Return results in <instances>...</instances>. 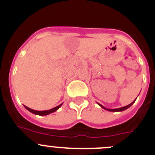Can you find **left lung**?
Segmentation results:
<instances>
[{"instance_id":"1","label":"left lung","mask_w":155,"mask_h":155,"mask_svg":"<svg viewBox=\"0 0 155 155\" xmlns=\"http://www.w3.org/2000/svg\"><path fill=\"white\" fill-rule=\"evenodd\" d=\"M137 98H136V100H137ZM136 100H135V101H133V102L131 103L130 104H129V105L125 106V107H121V108H118V109H107V108L104 107V106H102V105H101V104H98V103H97V104H98V105H99L100 107H101V108H103V109H105V110L109 111V112H122V111L125 110V109H128V108H129V107H130L131 106H132L133 104H134V102H135V101H136Z\"/></svg>"}]
</instances>
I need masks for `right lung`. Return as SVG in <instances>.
I'll list each match as a JSON object with an SVG mask.
<instances>
[{
	"label": "right lung",
	"mask_w": 155,
	"mask_h": 155,
	"mask_svg": "<svg viewBox=\"0 0 155 155\" xmlns=\"http://www.w3.org/2000/svg\"><path fill=\"white\" fill-rule=\"evenodd\" d=\"M62 104H60L59 106H58V107L53 108V109H49V110H44V111H37V110H34V109H31V108L26 107V106H24L25 108L26 109H28V110L30 111V112H31V113L33 114H35V115H47L48 114L50 113H52V112H55V111H57L58 109H59L61 107Z\"/></svg>",
	"instance_id": "add662e5"
}]
</instances>
